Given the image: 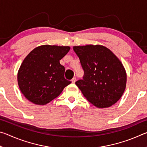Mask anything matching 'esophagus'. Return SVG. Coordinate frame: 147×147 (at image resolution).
I'll return each mask as SVG.
<instances>
[{"instance_id":"34e87169","label":"esophagus","mask_w":147,"mask_h":147,"mask_svg":"<svg viewBox=\"0 0 147 147\" xmlns=\"http://www.w3.org/2000/svg\"><path fill=\"white\" fill-rule=\"evenodd\" d=\"M76 81V78H73V79L71 80V82H73V83H75Z\"/></svg>"}]
</instances>
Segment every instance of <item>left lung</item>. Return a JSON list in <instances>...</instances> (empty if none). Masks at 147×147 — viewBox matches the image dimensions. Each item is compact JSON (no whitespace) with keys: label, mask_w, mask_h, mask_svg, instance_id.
<instances>
[{"label":"left lung","mask_w":147,"mask_h":147,"mask_svg":"<svg viewBox=\"0 0 147 147\" xmlns=\"http://www.w3.org/2000/svg\"><path fill=\"white\" fill-rule=\"evenodd\" d=\"M73 50L85 73L75 83L84 96L98 108L115 104L124 93L127 78L120 59L100 45L74 46Z\"/></svg>","instance_id":"left-lung-1"}]
</instances>
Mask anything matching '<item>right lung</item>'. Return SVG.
Here are the masks:
<instances>
[{
  "label": "right lung",
  "mask_w": 147,
  "mask_h": 147,
  "mask_svg": "<svg viewBox=\"0 0 147 147\" xmlns=\"http://www.w3.org/2000/svg\"><path fill=\"white\" fill-rule=\"evenodd\" d=\"M70 49L44 45L26 56L17 73L18 85L24 97L37 105H45L71 83L65 78V67L59 63Z\"/></svg>",
  "instance_id": "1"
}]
</instances>
